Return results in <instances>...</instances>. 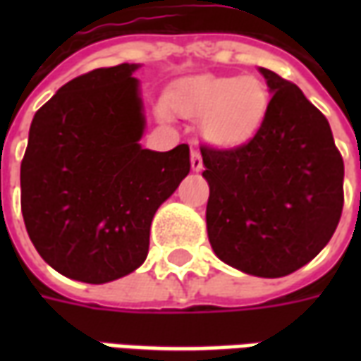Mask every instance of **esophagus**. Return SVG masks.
<instances>
[{
  "label": "esophagus",
  "mask_w": 361,
  "mask_h": 361,
  "mask_svg": "<svg viewBox=\"0 0 361 361\" xmlns=\"http://www.w3.org/2000/svg\"><path fill=\"white\" fill-rule=\"evenodd\" d=\"M191 168L199 172V170H203V158H201V152L197 149L191 150Z\"/></svg>",
  "instance_id": "1"
}]
</instances>
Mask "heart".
<instances>
[{
    "label": "heart",
    "mask_w": 361,
    "mask_h": 361,
    "mask_svg": "<svg viewBox=\"0 0 361 361\" xmlns=\"http://www.w3.org/2000/svg\"><path fill=\"white\" fill-rule=\"evenodd\" d=\"M176 114L201 119L203 135L214 145L232 147L257 131L267 111L265 85L253 77H191L180 81L168 94Z\"/></svg>",
    "instance_id": "obj_1"
}]
</instances>
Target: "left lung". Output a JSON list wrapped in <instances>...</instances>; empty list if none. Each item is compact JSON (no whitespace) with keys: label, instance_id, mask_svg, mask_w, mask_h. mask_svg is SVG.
Here are the masks:
<instances>
[{"label":"left lung","instance_id":"8db88e82","mask_svg":"<svg viewBox=\"0 0 361 361\" xmlns=\"http://www.w3.org/2000/svg\"><path fill=\"white\" fill-rule=\"evenodd\" d=\"M272 96L255 135L230 149L203 145L207 232L234 269L279 279L307 265L338 226L344 162L326 118L294 82L259 69Z\"/></svg>","mask_w":361,"mask_h":361}]
</instances>
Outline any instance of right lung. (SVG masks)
<instances>
[{
  "label": "right lung",
  "mask_w": 361,
  "mask_h": 361,
  "mask_svg": "<svg viewBox=\"0 0 361 361\" xmlns=\"http://www.w3.org/2000/svg\"><path fill=\"white\" fill-rule=\"evenodd\" d=\"M119 63L75 77L35 114L20 162V211L40 257L104 284L142 265L158 207L189 173V147L141 149L142 104Z\"/></svg>",
  "instance_id": "obj_1"
}]
</instances>
